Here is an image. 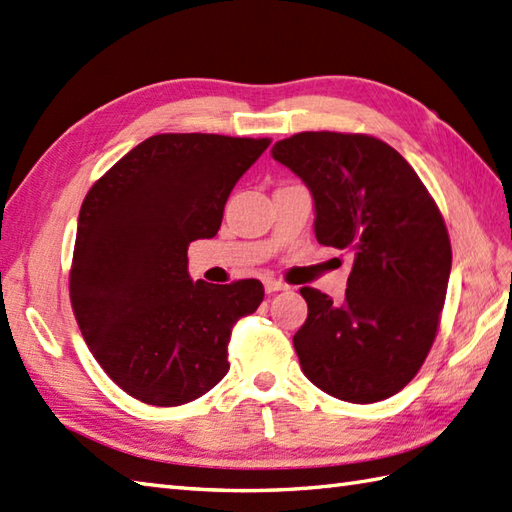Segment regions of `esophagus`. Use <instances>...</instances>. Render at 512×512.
Listing matches in <instances>:
<instances>
[{
  "label": "esophagus",
  "mask_w": 512,
  "mask_h": 512,
  "mask_svg": "<svg viewBox=\"0 0 512 512\" xmlns=\"http://www.w3.org/2000/svg\"><path fill=\"white\" fill-rule=\"evenodd\" d=\"M264 288H266V292H268V295H270V292L286 290L288 286L284 284V281H277V279H266V281H264Z\"/></svg>",
  "instance_id": "obj_1"
}]
</instances>
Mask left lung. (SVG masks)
Returning a JSON list of instances; mask_svg holds the SVG:
<instances>
[{
	"instance_id": "1",
	"label": "left lung",
	"mask_w": 512,
	"mask_h": 512,
	"mask_svg": "<svg viewBox=\"0 0 512 512\" xmlns=\"http://www.w3.org/2000/svg\"><path fill=\"white\" fill-rule=\"evenodd\" d=\"M270 154L310 189L317 242L354 253L341 303L301 288L308 319L292 343L303 374L356 405L398 394L427 358L447 297L451 244L436 202L372 136L303 132Z\"/></svg>"
}]
</instances>
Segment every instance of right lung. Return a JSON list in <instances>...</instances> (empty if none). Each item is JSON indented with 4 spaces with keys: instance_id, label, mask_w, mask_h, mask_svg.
Returning a JSON list of instances; mask_svg holds the SVG:
<instances>
[{
    "instance_id": "1",
    "label": "right lung",
    "mask_w": 512,
    "mask_h": 512,
    "mask_svg": "<svg viewBox=\"0 0 512 512\" xmlns=\"http://www.w3.org/2000/svg\"><path fill=\"white\" fill-rule=\"evenodd\" d=\"M268 145V138L158 134L85 195L72 308L105 374L136 400L178 407L226 376L233 323L259 308L264 286L193 281L187 250L217 235L235 182Z\"/></svg>"
}]
</instances>
